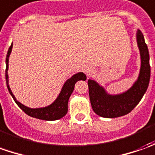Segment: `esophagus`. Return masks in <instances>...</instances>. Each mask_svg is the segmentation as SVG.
Returning a JSON list of instances; mask_svg holds the SVG:
<instances>
[{
    "label": "esophagus",
    "instance_id": "esophagus-1",
    "mask_svg": "<svg viewBox=\"0 0 155 155\" xmlns=\"http://www.w3.org/2000/svg\"><path fill=\"white\" fill-rule=\"evenodd\" d=\"M84 73L86 74L87 76H89L90 74L93 73V69L90 66H86V67L84 68Z\"/></svg>",
    "mask_w": 155,
    "mask_h": 155
}]
</instances>
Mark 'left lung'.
I'll use <instances>...</instances> for the list:
<instances>
[{
	"label": "left lung",
	"mask_w": 155,
	"mask_h": 155,
	"mask_svg": "<svg viewBox=\"0 0 155 155\" xmlns=\"http://www.w3.org/2000/svg\"><path fill=\"white\" fill-rule=\"evenodd\" d=\"M136 40L139 50L141 66L137 79L128 90L121 93L111 94L104 86L88 80L89 96L93 111L104 118H116L129 114L138 104L148 89L150 79L148 49L143 33L137 29Z\"/></svg>",
	"instance_id": "1"
}]
</instances>
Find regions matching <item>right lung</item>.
<instances>
[{"instance_id": "obj_1", "label": "right lung", "mask_w": 155, "mask_h": 155, "mask_svg": "<svg viewBox=\"0 0 155 155\" xmlns=\"http://www.w3.org/2000/svg\"><path fill=\"white\" fill-rule=\"evenodd\" d=\"M12 49V43L11 47H9L7 51V58H6V81H7V86L9 93L11 94L12 98L14 99L15 103L18 104L25 114L33 118H36L39 120H57L63 118L68 112V103L70 96L74 89L75 83L79 81H86V75L83 72H78L74 74L71 77L69 78L66 81L64 82L63 87L60 91L59 94L51 104L47 105L46 107H41V108H29L25 106L23 104L18 102L15 96L13 95L12 91L10 86H9V77H8V66H9V57Z\"/></svg>"}]
</instances>
